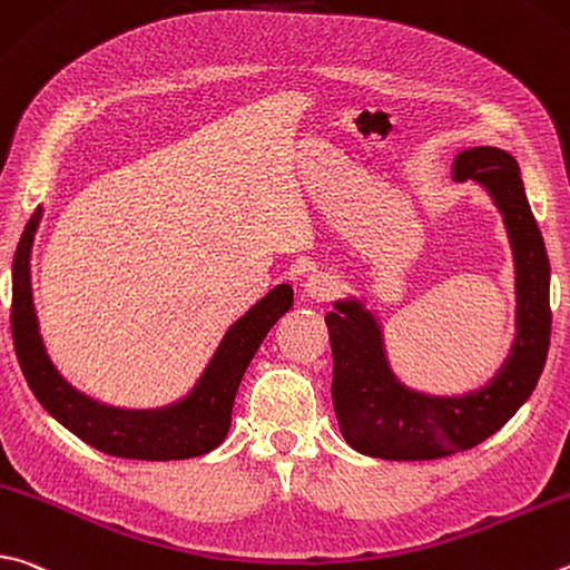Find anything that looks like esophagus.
Wrapping results in <instances>:
<instances>
[{
  "mask_svg": "<svg viewBox=\"0 0 570 570\" xmlns=\"http://www.w3.org/2000/svg\"><path fill=\"white\" fill-rule=\"evenodd\" d=\"M304 292L308 298H314V302H331V298L338 296L341 292V278L326 272H316L306 278Z\"/></svg>",
  "mask_w": 570,
  "mask_h": 570,
  "instance_id": "esophagus-1",
  "label": "esophagus"
}]
</instances>
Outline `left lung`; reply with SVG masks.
I'll list each match as a JSON object with an SVG mask.
<instances>
[{"mask_svg": "<svg viewBox=\"0 0 570 570\" xmlns=\"http://www.w3.org/2000/svg\"><path fill=\"white\" fill-rule=\"evenodd\" d=\"M456 177L481 181L499 204L515 256V344L489 386L461 399H431L403 389L386 366L379 326L361 304H336L326 314L334 354L338 429L351 449L389 461H431L479 446L531 396L551 344V264L541 229L525 199L519 164L501 149L459 154Z\"/></svg>", "mask_w": 570, "mask_h": 570, "instance_id": "1", "label": "left lung"}]
</instances>
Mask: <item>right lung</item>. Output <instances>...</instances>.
<instances>
[{
  "mask_svg": "<svg viewBox=\"0 0 570 570\" xmlns=\"http://www.w3.org/2000/svg\"><path fill=\"white\" fill-rule=\"evenodd\" d=\"M39 209L27 222L12 262V338L29 389L61 426L101 453L137 461H177L214 451L232 426L236 389L256 348L294 304L292 286H276L226 331L212 364L184 401L159 411H119L89 401L51 366L41 346L29 286Z\"/></svg>",
  "mask_w": 570,
  "mask_h": 570,
  "instance_id": "obj_1",
  "label": "right lung"
}]
</instances>
